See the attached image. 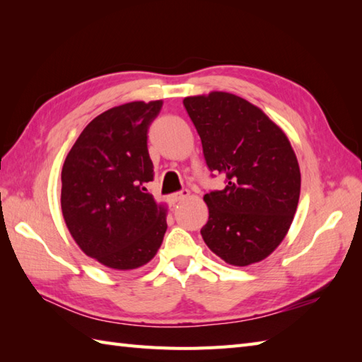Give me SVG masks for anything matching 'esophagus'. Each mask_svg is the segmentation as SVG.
<instances>
[{"instance_id": "34e87169", "label": "esophagus", "mask_w": 362, "mask_h": 362, "mask_svg": "<svg viewBox=\"0 0 362 362\" xmlns=\"http://www.w3.org/2000/svg\"><path fill=\"white\" fill-rule=\"evenodd\" d=\"M188 196H189L188 189H180V191H177V193H173L168 199H169V202H171V204H175V202L183 201V199H187Z\"/></svg>"}]
</instances>
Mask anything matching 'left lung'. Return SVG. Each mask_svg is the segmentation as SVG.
<instances>
[{
  "label": "left lung",
  "mask_w": 362,
  "mask_h": 362,
  "mask_svg": "<svg viewBox=\"0 0 362 362\" xmlns=\"http://www.w3.org/2000/svg\"><path fill=\"white\" fill-rule=\"evenodd\" d=\"M183 105L206 166L226 177L224 189L204 196V241L228 264L258 263L283 241L297 210L300 169L288 136L263 110L232 93L189 96Z\"/></svg>",
  "instance_id": "1"
}]
</instances>
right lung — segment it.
I'll list each match as a JSON object with an SVG mask.
<instances>
[{
    "instance_id": "right-lung-1",
    "label": "right lung",
    "mask_w": 362,
    "mask_h": 362,
    "mask_svg": "<svg viewBox=\"0 0 362 362\" xmlns=\"http://www.w3.org/2000/svg\"><path fill=\"white\" fill-rule=\"evenodd\" d=\"M161 105L136 101L101 113L62 168L68 230L86 255L118 271L149 263L168 228L165 206L146 189L153 180L148 130Z\"/></svg>"
}]
</instances>
